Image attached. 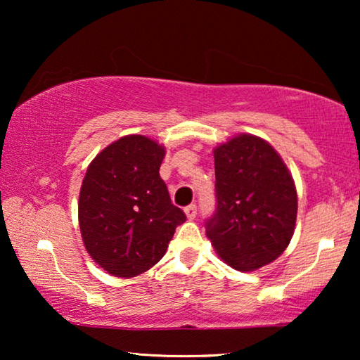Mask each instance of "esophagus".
<instances>
[{
    "label": "esophagus",
    "instance_id": "esophagus-1",
    "mask_svg": "<svg viewBox=\"0 0 360 360\" xmlns=\"http://www.w3.org/2000/svg\"><path fill=\"white\" fill-rule=\"evenodd\" d=\"M184 212H186V216H187L188 219H195V216H197V205H188V206H186Z\"/></svg>",
    "mask_w": 360,
    "mask_h": 360
}]
</instances>
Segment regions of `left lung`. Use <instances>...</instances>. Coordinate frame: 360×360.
Instances as JSON below:
<instances>
[{
    "mask_svg": "<svg viewBox=\"0 0 360 360\" xmlns=\"http://www.w3.org/2000/svg\"><path fill=\"white\" fill-rule=\"evenodd\" d=\"M216 210L206 235L225 264L252 271L275 260L290 243L297 192L276 150L240 135L214 150Z\"/></svg>",
    "mask_w": 360,
    "mask_h": 360,
    "instance_id": "1",
    "label": "left lung"
}]
</instances>
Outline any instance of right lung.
Returning <instances> with one entry per match:
<instances>
[{
    "label": "right lung",
    "mask_w": 360,
    "mask_h": 360,
    "mask_svg": "<svg viewBox=\"0 0 360 360\" xmlns=\"http://www.w3.org/2000/svg\"><path fill=\"white\" fill-rule=\"evenodd\" d=\"M163 157L155 141L130 135L103 149L85 173L79 195L84 246L114 276L149 270L186 221L158 173Z\"/></svg>",
    "instance_id": "obj_1"
}]
</instances>
